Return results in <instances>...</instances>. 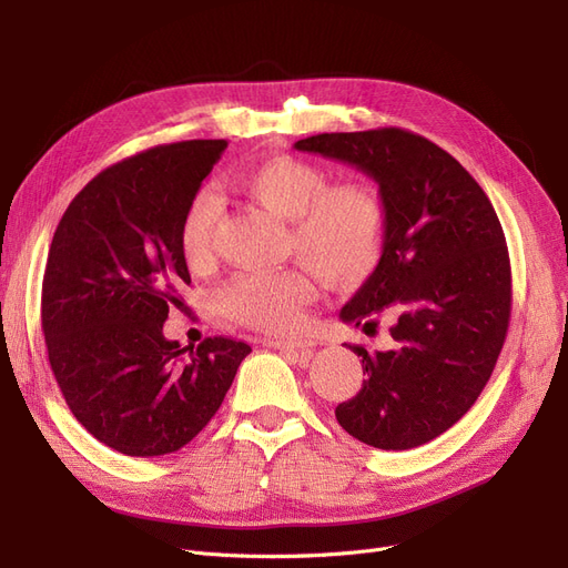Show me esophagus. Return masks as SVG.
<instances>
[{
    "instance_id": "1",
    "label": "esophagus",
    "mask_w": 568,
    "mask_h": 568,
    "mask_svg": "<svg viewBox=\"0 0 568 568\" xmlns=\"http://www.w3.org/2000/svg\"><path fill=\"white\" fill-rule=\"evenodd\" d=\"M264 344L268 346V348H278V351H292V353H297V355H311V351H313V346H316V342H311V339H264Z\"/></svg>"
}]
</instances>
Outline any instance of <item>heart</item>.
<instances>
[{"label":"heart","mask_w":568,"mask_h":568,"mask_svg":"<svg viewBox=\"0 0 568 568\" xmlns=\"http://www.w3.org/2000/svg\"><path fill=\"white\" fill-rule=\"evenodd\" d=\"M231 189L285 222V255L297 257L329 285L367 278L382 257L386 205L379 189L363 180L329 184L323 165L300 156H271L231 175ZM220 199L199 189L180 220V247L189 266L203 268L215 257ZM316 285L302 268L239 273L220 292L224 316L264 332L297 327Z\"/></svg>","instance_id":"heart-1"}]
</instances>
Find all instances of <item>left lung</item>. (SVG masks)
<instances>
[{"mask_svg": "<svg viewBox=\"0 0 568 568\" xmlns=\"http://www.w3.org/2000/svg\"><path fill=\"white\" fill-rule=\"evenodd\" d=\"M295 146L361 168L386 205L382 260L342 321L367 329L390 313L395 344L351 346L365 379L334 409L337 422L376 449L426 445L475 405L506 342L513 273L496 210L449 152L405 129L321 133Z\"/></svg>", "mask_w": 568, "mask_h": 568, "instance_id": "left-lung-1", "label": "left lung"}]
</instances>
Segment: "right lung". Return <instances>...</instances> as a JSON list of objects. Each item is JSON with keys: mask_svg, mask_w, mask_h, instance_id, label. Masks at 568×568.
Here are the masks:
<instances>
[{"mask_svg": "<svg viewBox=\"0 0 568 568\" xmlns=\"http://www.w3.org/2000/svg\"><path fill=\"white\" fill-rule=\"evenodd\" d=\"M226 140L152 146L98 173L68 205L41 283V329L77 422L125 456L182 449L207 426L252 351L163 337L192 283L180 247L186 201ZM190 353L186 354L185 351Z\"/></svg>", "mask_w": 568, "mask_h": 568, "instance_id": "right-lung-1", "label": "right lung"}]
</instances>
